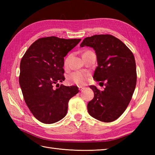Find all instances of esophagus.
Wrapping results in <instances>:
<instances>
[{
  "mask_svg": "<svg viewBox=\"0 0 155 155\" xmlns=\"http://www.w3.org/2000/svg\"><path fill=\"white\" fill-rule=\"evenodd\" d=\"M84 88V87H81V86H80V87H78V89H79L81 91H83V89Z\"/></svg>",
  "mask_w": 155,
  "mask_h": 155,
  "instance_id": "34e87169",
  "label": "esophagus"
}]
</instances>
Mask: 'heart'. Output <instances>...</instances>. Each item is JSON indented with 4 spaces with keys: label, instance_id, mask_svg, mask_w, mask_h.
Listing matches in <instances>:
<instances>
[{
    "label": "heart",
    "instance_id": "heart-1",
    "mask_svg": "<svg viewBox=\"0 0 155 155\" xmlns=\"http://www.w3.org/2000/svg\"><path fill=\"white\" fill-rule=\"evenodd\" d=\"M71 56L68 57L64 60V67L68 68L69 66V62ZM90 78V74L87 72L83 71H77L68 74L67 77V82L68 84H75L77 86H83L85 85Z\"/></svg>",
    "mask_w": 155,
    "mask_h": 155
}]
</instances>
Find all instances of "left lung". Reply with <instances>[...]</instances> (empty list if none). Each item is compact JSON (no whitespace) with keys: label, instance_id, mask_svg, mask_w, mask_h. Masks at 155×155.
Wrapping results in <instances>:
<instances>
[{"label":"left lung","instance_id":"1","mask_svg":"<svg viewBox=\"0 0 155 155\" xmlns=\"http://www.w3.org/2000/svg\"><path fill=\"white\" fill-rule=\"evenodd\" d=\"M80 46L95 51L98 67L93 78L105 86L104 91L90 86L94 96L88 103V113L104 123L117 120L126 110L136 87V63L133 52L110 35L87 37Z\"/></svg>","mask_w":155,"mask_h":155}]
</instances>
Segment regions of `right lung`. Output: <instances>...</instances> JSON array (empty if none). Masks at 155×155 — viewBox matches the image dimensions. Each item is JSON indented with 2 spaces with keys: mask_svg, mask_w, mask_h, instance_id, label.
<instances>
[{
  "mask_svg": "<svg viewBox=\"0 0 155 155\" xmlns=\"http://www.w3.org/2000/svg\"><path fill=\"white\" fill-rule=\"evenodd\" d=\"M81 41L56 37L39 38L21 59L19 84L23 97L33 116L42 123H54L63 118L69 100L79 91L76 86L59 83L65 79L64 57Z\"/></svg>",
  "mask_w": 155,
  "mask_h": 155,
  "instance_id": "add662e5",
  "label": "right lung"
}]
</instances>
